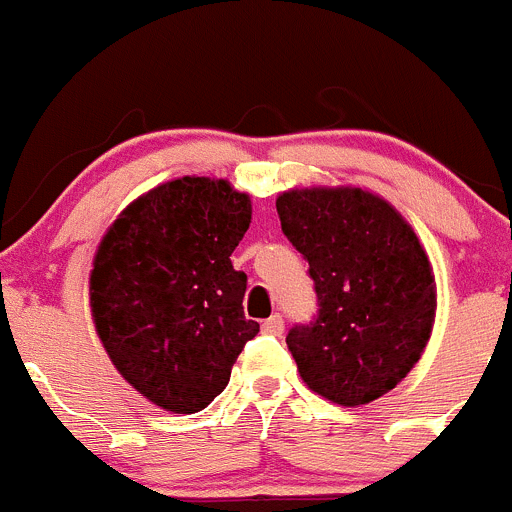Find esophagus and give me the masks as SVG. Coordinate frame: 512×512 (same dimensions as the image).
I'll list each match as a JSON object with an SVG mask.
<instances>
[{"mask_svg": "<svg viewBox=\"0 0 512 512\" xmlns=\"http://www.w3.org/2000/svg\"><path fill=\"white\" fill-rule=\"evenodd\" d=\"M262 331H265V333H270V336H280V333L285 331V321H283V315H280V313L270 315V318H267V321L262 323Z\"/></svg>", "mask_w": 512, "mask_h": 512, "instance_id": "obj_1", "label": "esophagus"}]
</instances>
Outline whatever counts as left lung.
<instances>
[{
  "label": "left lung",
  "mask_w": 512,
  "mask_h": 512,
  "mask_svg": "<svg viewBox=\"0 0 512 512\" xmlns=\"http://www.w3.org/2000/svg\"><path fill=\"white\" fill-rule=\"evenodd\" d=\"M283 234L308 262L318 313L288 331L315 394L358 407L394 389L434 323V278L417 234L364 189H293L275 202Z\"/></svg>",
  "instance_id": "8db88e82"
}]
</instances>
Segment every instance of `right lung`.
<instances>
[{
    "instance_id": "add662e5",
    "label": "right lung",
    "mask_w": 512,
    "mask_h": 512,
    "mask_svg": "<svg viewBox=\"0 0 512 512\" xmlns=\"http://www.w3.org/2000/svg\"><path fill=\"white\" fill-rule=\"evenodd\" d=\"M252 204L224 179L184 176L123 209L90 272L95 331L123 379L174 414L202 412L260 326L229 255Z\"/></svg>"
}]
</instances>
